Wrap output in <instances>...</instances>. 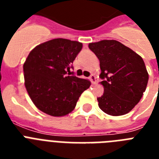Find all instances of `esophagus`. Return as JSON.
I'll return each mask as SVG.
<instances>
[{
	"label": "esophagus",
	"mask_w": 159,
	"mask_h": 159,
	"mask_svg": "<svg viewBox=\"0 0 159 159\" xmlns=\"http://www.w3.org/2000/svg\"><path fill=\"white\" fill-rule=\"evenodd\" d=\"M89 79H90V81H91V82H92V84H95V83H96V82H97V80H96V77H95L93 74H92L91 76H90Z\"/></svg>",
	"instance_id": "1"
}]
</instances>
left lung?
Returning <instances> with one entry per match:
<instances>
[{
	"instance_id": "obj_1",
	"label": "left lung",
	"mask_w": 159,
	"mask_h": 159,
	"mask_svg": "<svg viewBox=\"0 0 159 159\" xmlns=\"http://www.w3.org/2000/svg\"><path fill=\"white\" fill-rule=\"evenodd\" d=\"M100 61L104 93L97 98L100 109L111 116H123L138 104L145 92L148 74L143 58L116 40L88 45Z\"/></svg>"
}]
</instances>
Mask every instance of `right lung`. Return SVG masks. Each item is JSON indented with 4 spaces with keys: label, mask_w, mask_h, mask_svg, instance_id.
Wrapping results in <instances>:
<instances>
[{
    "label": "right lung",
    "mask_w": 159,
    "mask_h": 159,
    "mask_svg": "<svg viewBox=\"0 0 159 159\" xmlns=\"http://www.w3.org/2000/svg\"><path fill=\"white\" fill-rule=\"evenodd\" d=\"M82 43L54 39L36 46L24 63L25 85L39 110L52 116H66L74 110L80 96L91 82L67 70L82 50Z\"/></svg>",
    "instance_id": "right-lung-1"
}]
</instances>
